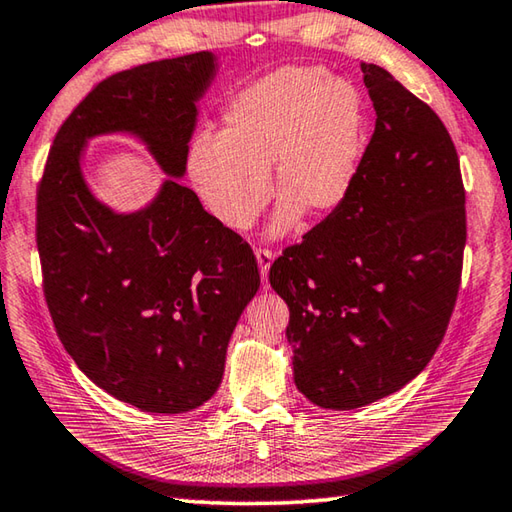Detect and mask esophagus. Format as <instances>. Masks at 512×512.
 I'll return each mask as SVG.
<instances>
[{
	"label": "esophagus",
	"mask_w": 512,
	"mask_h": 512,
	"mask_svg": "<svg viewBox=\"0 0 512 512\" xmlns=\"http://www.w3.org/2000/svg\"><path fill=\"white\" fill-rule=\"evenodd\" d=\"M256 261H258V270H261V279L267 283V276H270V265L274 261V254L270 249H256Z\"/></svg>",
	"instance_id": "1"
}]
</instances>
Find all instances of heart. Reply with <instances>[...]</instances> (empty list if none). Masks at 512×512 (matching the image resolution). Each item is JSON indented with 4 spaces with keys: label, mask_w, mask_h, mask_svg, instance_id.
Wrapping results in <instances>:
<instances>
[{
    "label": "heart",
    "mask_w": 512,
    "mask_h": 512,
    "mask_svg": "<svg viewBox=\"0 0 512 512\" xmlns=\"http://www.w3.org/2000/svg\"><path fill=\"white\" fill-rule=\"evenodd\" d=\"M364 105L353 85L324 69L288 67L247 87L227 105L220 134L191 141L186 173L215 220L245 231L270 200L267 170L281 197L272 236L303 211L315 218L344 204L360 170Z\"/></svg>",
    "instance_id": "obj_1"
}]
</instances>
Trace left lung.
Wrapping results in <instances>:
<instances>
[{"label":"left lung","instance_id":"obj_1","mask_svg":"<svg viewBox=\"0 0 512 512\" xmlns=\"http://www.w3.org/2000/svg\"><path fill=\"white\" fill-rule=\"evenodd\" d=\"M375 132L344 204L270 270L290 308L297 389L357 409L432 360L461 285L465 191L450 132L387 69L362 65Z\"/></svg>","mask_w":512,"mask_h":512}]
</instances>
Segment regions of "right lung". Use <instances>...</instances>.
Segmentation results:
<instances>
[{
	"label": "right lung",
	"mask_w": 512,
	"mask_h": 512,
	"mask_svg": "<svg viewBox=\"0 0 512 512\" xmlns=\"http://www.w3.org/2000/svg\"><path fill=\"white\" fill-rule=\"evenodd\" d=\"M211 51L119 71L62 123L38 188L44 297L62 346L96 387L150 414H184L218 391L233 328L261 288L254 251L177 182ZM130 133L167 179L119 214L82 175L86 141Z\"/></svg>",
	"instance_id": "obj_1"
}]
</instances>
